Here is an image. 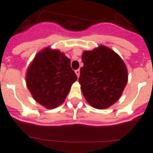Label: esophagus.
<instances>
[{
  "label": "esophagus",
  "instance_id": "1",
  "mask_svg": "<svg viewBox=\"0 0 153 153\" xmlns=\"http://www.w3.org/2000/svg\"><path fill=\"white\" fill-rule=\"evenodd\" d=\"M75 73H76L77 77L79 76V69H77V70L75 71Z\"/></svg>",
  "mask_w": 153,
  "mask_h": 153
}]
</instances>
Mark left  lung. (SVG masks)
<instances>
[{"label": "left lung", "instance_id": "1", "mask_svg": "<svg viewBox=\"0 0 153 153\" xmlns=\"http://www.w3.org/2000/svg\"><path fill=\"white\" fill-rule=\"evenodd\" d=\"M79 82L86 100L94 108L103 109L117 102L128 80L123 60L112 50L100 46L82 56Z\"/></svg>", "mask_w": 153, "mask_h": 153}]
</instances>
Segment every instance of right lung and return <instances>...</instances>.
Masks as SVG:
<instances>
[{
	"label": "right lung",
	"instance_id": "add662e5",
	"mask_svg": "<svg viewBox=\"0 0 153 153\" xmlns=\"http://www.w3.org/2000/svg\"><path fill=\"white\" fill-rule=\"evenodd\" d=\"M76 79L70 59L57 50L45 48L28 68L26 81L35 100L54 108L64 102Z\"/></svg>",
	"mask_w": 153,
	"mask_h": 153
}]
</instances>
